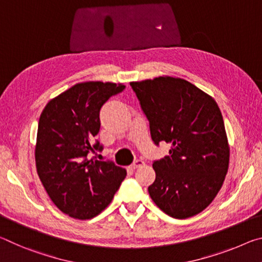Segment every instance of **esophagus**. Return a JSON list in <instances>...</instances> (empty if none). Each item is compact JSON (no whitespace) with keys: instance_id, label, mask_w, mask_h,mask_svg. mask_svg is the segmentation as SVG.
I'll use <instances>...</instances> for the list:
<instances>
[{"instance_id":"obj_1","label":"esophagus","mask_w":262,"mask_h":262,"mask_svg":"<svg viewBox=\"0 0 262 262\" xmlns=\"http://www.w3.org/2000/svg\"><path fill=\"white\" fill-rule=\"evenodd\" d=\"M145 165V162L143 161V160H136L134 164H132L131 166H130V168L131 169H137V168H139V167H143Z\"/></svg>"}]
</instances>
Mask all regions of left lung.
Wrapping results in <instances>:
<instances>
[{
	"label": "left lung",
	"mask_w": 262,
	"mask_h": 262,
	"mask_svg": "<svg viewBox=\"0 0 262 262\" xmlns=\"http://www.w3.org/2000/svg\"><path fill=\"white\" fill-rule=\"evenodd\" d=\"M149 122L154 144H170L169 154L153 162L148 187L167 215L184 220L208 207L229 169L230 147L216 101L190 82L171 76L131 82Z\"/></svg>",
	"instance_id": "1"
}]
</instances>
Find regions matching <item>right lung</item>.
Instances as JSON below:
<instances>
[{"label":"right lung","instance_id":"1","mask_svg":"<svg viewBox=\"0 0 262 262\" xmlns=\"http://www.w3.org/2000/svg\"><path fill=\"white\" fill-rule=\"evenodd\" d=\"M124 84L76 83L47 103L38 123L37 173L57 208L76 220H91L113 201L126 170L113 161L88 159L102 149L100 110Z\"/></svg>","mask_w":262,"mask_h":262}]
</instances>
